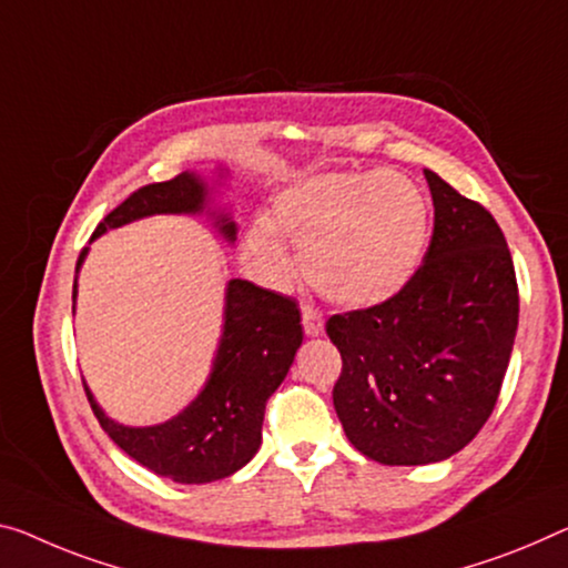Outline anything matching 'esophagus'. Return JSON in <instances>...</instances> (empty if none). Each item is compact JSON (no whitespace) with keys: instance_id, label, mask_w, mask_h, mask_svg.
<instances>
[{"instance_id":"1","label":"esophagus","mask_w":568,"mask_h":568,"mask_svg":"<svg viewBox=\"0 0 568 568\" xmlns=\"http://www.w3.org/2000/svg\"><path fill=\"white\" fill-rule=\"evenodd\" d=\"M302 325H304V333L310 337H317L325 333V320H322V312L312 310V307H302Z\"/></svg>"}]
</instances>
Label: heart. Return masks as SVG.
<instances>
[{"label": "heart", "mask_w": 568, "mask_h": 568, "mask_svg": "<svg viewBox=\"0 0 568 568\" xmlns=\"http://www.w3.org/2000/svg\"><path fill=\"white\" fill-rule=\"evenodd\" d=\"M276 223L300 246L314 290L368 307L412 282L429 235V205L398 172H335L286 190L276 200ZM278 229L256 217L243 239V256L272 284L290 282L294 268Z\"/></svg>", "instance_id": "1"}]
</instances>
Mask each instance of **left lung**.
Here are the masks:
<instances>
[{"instance_id": "8db88e82", "label": "left lung", "mask_w": 568, "mask_h": 568, "mask_svg": "<svg viewBox=\"0 0 568 568\" xmlns=\"http://www.w3.org/2000/svg\"><path fill=\"white\" fill-rule=\"evenodd\" d=\"M434 233L404 290L333 314L343 357L333 388L353 447L381 465L457 455L490 418L518 329V282L495 217L424 170Z\"/></svg>"}]
</instances>
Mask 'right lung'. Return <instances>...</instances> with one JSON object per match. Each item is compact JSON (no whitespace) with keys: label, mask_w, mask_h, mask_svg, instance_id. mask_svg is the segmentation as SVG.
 <instances>
[{"label":"right lung","mask_w":568,"mask_h":568,"mask_svg":"<svg viewBox=\"0 0 568 568\" xmlns=\"http://www.w3.org/2000/svg\"><path fill=\"white\" fill-rule=\"evenodd\" d=\"M207 185L195 172L139 187L103 217L93 239L139 217L160 213H203ZM217 231L231 243L235 223L217 215ZM89 248L78 256L81 268ZM78 284H73V300ZM302 317L292 296L261 290L246 278H231L225 290L223 335L213 371L185 412L156 426H124L103 414L85 386V396L106 432L129 457L182 485L223 479L251 462L261 447L266 400L282 386L302 345Z\"/></svg>","instance_id":"1"}]
</instances>
